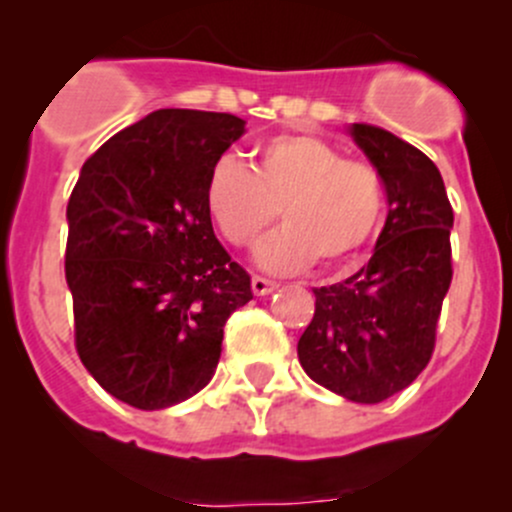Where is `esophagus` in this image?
I'll return each instance as SVG.
<instances>
[{"label":"esophagus","instance_id":"esophagus-1","mask_svg":"<svg viewBox=\"0 0 512 512\" xmlns=\"http://www.w3.org/2000/svg\"><path fill=\"white\" fill-rule=\"evenodd\" d=\"M250 285H252V292H255L257 297H262V294H270V292H275V289H277V282L265 280V277H260V275L252 277Z\"/></svg>","mask_w":512,"mask_h":512}]
</instances>
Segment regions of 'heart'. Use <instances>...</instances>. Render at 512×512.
<instances>
[{
    "mask_svg": "<svg viewBox=\"0 0 512 512\" xmlns=\"http://www.w3.org/2000/svg\"><path fill=\"white\" fill-rule=\"evenodd\" d=\"M205 208L232 247L257 245L280 210L285 227L257 250V262L287 275L366 250L384 220L386 185L369 160L344 158L309 133H282L255 148L250 170L220 158L205 180Z\"/></svg>",
    "mask_w": 512,
    "mask_h": 512,
    "instance_id": "heart-1",
    "label": "heart"
}]
</instances>
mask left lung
I'll return each mask as SVG.
<instances>
[{
  "label": "left lung",
  "instance_id": "obj_1",
  "mask_svg": "<svg viewBox=\"0 0 512 512\" xmlns=\"http://www.w3.org/2000/svg\"><path fill=\"white\" fill-rule=\"evenodd\" d=\"M352 136L384 178L389 215L369 265L314 289V317L297 354L319 386L356 404H379L431 361L453 280V208L426 153L369 123H354Z\"/></svg>",
  "mask_w": 512,
  "mask_h": 512
}]
</instances>
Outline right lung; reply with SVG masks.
Listing matches in <instances>:
<instances>
[{"label": "right lung", "mask_w": 512, "mask_h": 512, "mask_svg": "<svg viewBox=\"0 0 512 512\" xmlns=\"http://www.w3.org/2000/svg\"><path fill=\"white\" fill-rule=\"evenodd\" d=\"M242 133L232 113L160 108L108 138L71 190L76 352L133 409H168L208 386L225 322L252 299L205 208L210 168Z\"/></svg>", "instance_id": "obj_1"}]
</instances>
